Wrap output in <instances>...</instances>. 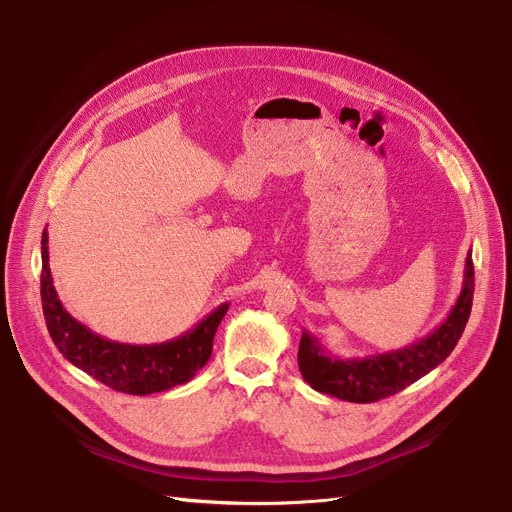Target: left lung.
I'll use <instances>...</instances> for the list:
<instances>
[{
	"mask_svg": "<svg viewBox=\"0 0 512 512\" xmlns=\"http://www.w3.org/2000/svg\"><path fill=\"white\" fill-rule=\"evenodd\" d=\"M473 302V261L471 251L465 259L461 294L447 315L432 333L418 342L364 358H339L329 354L319 339L309 331H302L298 346V368L302 379L315 391L331 397L370 403L399 393L407 385L416 383L445 360L457 346L467 325Z\"/></svg>",
	"mask_w": 512,
	"mask_h": 512,
	"instance_id": "8db88e82",
	"label": "left lung"
}]
</instances>
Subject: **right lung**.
I'll return each mask as SVG.
<instances>
[{
  "instance_id": "1",
  "label": "right lung",
  "mask_w": 512,
  "mask_h": 512,
  "mask_svg": "<svg viewBox=\"0 0 512 512\" xmlns=\"http://www.w3.org/2000/svg\"><path fill=\"white\" fill-rule=\"evenodd\" d=\"M47 243L49 236L47 230H43V315L57 350L74 366L115 391L129 395H150L191 381L195 372L210 360L214 335L228 311V302L220 304L216 311L201 319L193 329L170 339V342L152 346L119 344L90 331L63 309L51 278Z\"/></svg>"
}]
</instances>
